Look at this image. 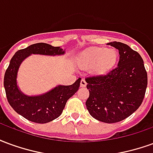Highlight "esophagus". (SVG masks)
I'll list each match as a JSON object with an SVG mask.
<instances>
[{
  "instance_id": "obj_1",
  "label": "esophagus",
  "mask_w": 153,
  "mask_h": 153,
  "mask_svg": "<svg viewBox=\"0 0 153 153\" xmlns=\"http://www.w3.org/2000/svg\"><path fill=\"white\" fill-rule=\"evenodd\" d=\"M87 85V83L86 81H85V79H82L81 80V82H80V86L82 87V88H84V87H86Z\"/></svg>"
}]
</instances>
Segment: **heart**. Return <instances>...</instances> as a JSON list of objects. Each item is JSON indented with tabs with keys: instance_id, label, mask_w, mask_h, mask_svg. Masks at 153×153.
<instances>
[{
	"instance_id": "1",
	"label": "heart",
	"mask_w": 153,
	"mask_h": 153,
	"mask_svg": "<svg viewBox=\"0 0 153 153\" xmlns=\"http://www.w3.org/2000/svg\"><path fill=\"white\" fill-rule=\"evenodd\" d=\"M118 54L115 49L97 48L87 52L80 58L79 65L82 69H93L96 74H104L115 65Z\"/></svg>"
}]
</instances>
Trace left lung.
I'll list each match as a JSON object with an SVG mask.
<instances>
[{
  "instance_id": "1",
  "label": "left lung",
  "mask_w": 153,
  "mask_h": 153,
  "mask_svg": "<svg viewBox=\"0 0 153 153\" xmlns=\"http://www.w3.org/2000/svg\"><path fill=\"white\" fill-rule=\"evenodd\" d=\"M107 44L119 51L118 65L106 75L85 79L89 91L86 106L93 118L111 124L126 119L140 106L148 85V74L137 51L119 42Z\"/></svg>"
}]
</instances>
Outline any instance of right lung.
Wrapping results in <instances>:
<instances>
[{
	"label": "right lung",
	"mask_w": 153,
	"mask_h": 153,
	"mask_svg": "<svg viewBox=\"0 0 153 153\" xmlns=\"http://www.w3.org/2000/svg\"><path fill=\"white\" fill-rule=\"evenodd\" d=\"M65 53V51L60 47H52L43 42L33 44L15 52L5 71L4 87L10 105L18 114L30 121L39 124L52 121L61 115L68 99L79 89L80 78L71 85H57L47 93L28 96L18 87L17 75L22 62L32 54L61 56Z\"/></svg>",
	"instance_id": "obj_1"
}]
</instances>
